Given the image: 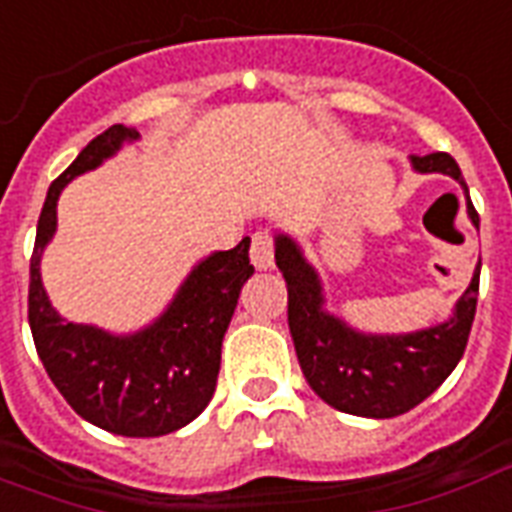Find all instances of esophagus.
I'll return each mask as SVG.
<instances>
[{
	"mask_svg": "<svg viewBox=\"0 0 512 512\" xmlns=\"http://www.w3.org/2000/svg\"><path fill=\"white\" fill-rule=\"evenodd\" d=\"M249 260L257 271H268L274 268V238L268 233H255L252 236V249H249Z\"/></svg>",
	"mask_w": 512,
	"mask_h": 512,
	"instance_id": "esophagus-1",
	"label": "esophagus"
}]
</instances>
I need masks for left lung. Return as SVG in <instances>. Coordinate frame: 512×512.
Here are the masks:
<instances>
[{
    "label": "left lung",
    "mask_w": 512,
    "mask_h": 512,
    "mask_svg": "<svg viewBox=\"0 0 512 512\" xmlns=\"http://www.w3.org/2000/svg\"><path fill=\"white\" fill-rule=\"evenodd\" d=\"M410 165L415 173L456 179L467 195L469 219L478 227V211L450 154L410 157ZM274 257L287 282V323L301 372L333 410L377 420L404 415L429 399L461 361L478 306L480 266L448 320L410 333H366L325 309L323 279L293 236L276 230Z\"/></svg>",
    "instance_id": "8db88e82"
}]
</instances>
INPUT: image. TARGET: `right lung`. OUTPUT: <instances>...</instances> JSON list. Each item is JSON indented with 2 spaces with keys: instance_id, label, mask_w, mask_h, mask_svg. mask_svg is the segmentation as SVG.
<instances>
[{
  "instance_id": "right-lung-1",
  "label": "right lung",
  "mask_w": 512,
  "mask_h": 512,
  "mask_svg": "<svg viewBox=\"0 0 512 512\" xmlns=\"http://www.w3.org/2000/svg\"><path fill=\"white\" fill-rule=\"evenodd\" d=\"M135 140V127L113 124L48 187L29 263V328L45 372L83 420L121 437H162L184 429L208 407L222 339L255 268L249 266V238L227 252H211L192 266L168 309L132 333L70 323L56 312L43 287L40 260L56 233L59 195Z\"/></svg>"
}]
</instances>
